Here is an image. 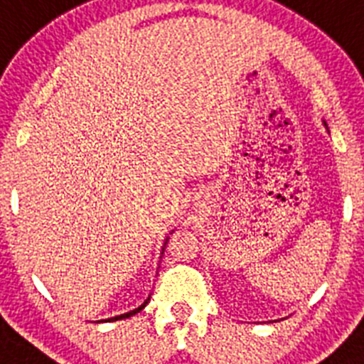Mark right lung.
I'll list each match as a JSON object with an SVG mask.
<instances>
[{
    "label": "right lung",
    "instance_id": "1",
    "mask_svg": "<svg viewBox=\"0 0 364 364\" xmlns=\"http://www.w3.org/2000/svg\"><path fill=\"white\" fill-rule=\"evenodd\" d=\"M148 301H149V298H148V300H146V301H144V304L140 305L139 309H135V311H129V313H125V314H120V316H114V318H109V322H114V320H122V318H129V316H133V314L140 313V311L144 309V307H146V304H148Z\"/></svg>",
    "mask_w": 364,
    "mask_h": 364
}]
</instances>
